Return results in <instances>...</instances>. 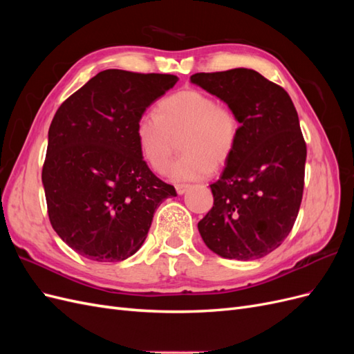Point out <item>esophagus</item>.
<instances>
[{
    "label": "esophagus",
    "mask_w": 354,
    "mask_h": 354,
    "mask_svg": "<svg viewBox=\"0 0 354 354\" xmlns=\"http://www.w3.org/2000/svg\"><path fill=\"white\" fill-rule=\"evenodd\" d=\"M189 187H190L189 185H177V186H176V190H177L178 195H183Z\"/></svg>",
    "instance_id": "34e87169"
}]
</instances>
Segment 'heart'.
<instances>
[{
    "mask_svg": "<svg viewBox=\"0 0 354 354\" xmlns=\"http://www.w3.org/2000/svg\"><path fill=\"white\" fill-rule=\"evenodd\" d=\"M156 111L158 115L146 112L138 118L136 138L143 159L158 174L167 171L178 136L183 153L169 168L174 180L207 177L236 147L241 131L236 113L205 91H176L160 100Z\"/></svg>",
    "mask_w": 354,
    "mask_h": 354,
    "instance_id": "obj_1",
    "label": "heart"
}]
</instances>
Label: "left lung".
I'll use <instances>...</instances> for the list:
<instances>
[{"label": "left lung", "mask_w": 354, "mask_h": 354, "mask_svg": "<svg viewBox=\"0 0 354 354\" xmlns=\"http://www.w3.org/2000/svg\"><path fill=\"white\" fill-rule=\"evenodd\" d=\"M190 81L226 102L241 131L214 205L198 223L211 251L234 260L270 254L292 230L303 199L307 147L289 94L252 69L195 73Z\"/></svg>", "instance_id": "8db88e82"}]
</instances>
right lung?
Returning a JSON list of instances; mask_svg holds the SVG:
<instances>
[{"instance_id": "right-lung-1", "label": "right lung", "mask_w": 354, "mask_h": 354, "mask_svg": "<svg viewBox=\"0 0 354 354\" xmlns=\"http://www.w3.org/2000/svg\"><path fill=\"white\" fill-rule=\"evenodd\" d=\"M168 73L99 72L60 104L42 165L48 218L73 251L93 261H122L143 245L155 209L177 196L149 169L136 124L173 88Z\"/></svg>"}]
</instances>
